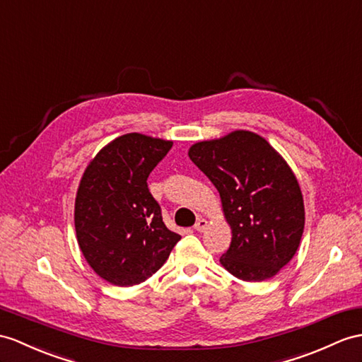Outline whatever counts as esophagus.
Here are the masks:
<instances>
[{"label": "esophagus", "mask_w": 362, "mask_h": 362, "mask_svg": "<svg viewBox=\"0 0 362 362\" xmlns=\"http://www.w3.org/2000/svg\"><path fill=\"white\" fill-rule=\"evenodd\" d=\"M206 227H207V219L199 218L198 221H197V224H195V230L197 232H204Z\"/></svg>", "instance_id": "esophagus-1"}]
</instances>
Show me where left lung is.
Returning <instances> with one entry per match:
<instances>
[{
  "label": "left lung",
  "instance_id": "8db88e82",
  "mask_svg": "<svg viewBox=\"0 0 362 362\" xmlns=\"http://www.w3.org/2000/svg\"><path fill=\"white\" fill-rule=\"evenodd\" d=\"M189 156L218 189L232 228L221 266L250 283L275 276L296 253L305 221L303 192L287 161L249 130L199 141Z\"/></svg>",
  "mask_w": 362,
  "mask_h": 362
}]
</instances>
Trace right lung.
<instances>
[{
	"instance_id": "right-lung-1",
	"label": "right lung",
	"mask_w": 362,
	"mask_h": 362,
	"mask_svg": "<svg viewBox=\"0 0 362 362\" xmlns=\"http://www.w3.org/2000/svg\"><path fill=\"white\" fill-rule=\"evenodd\" d=\"M173 141L143 134L115 138L92 158L75 198V230L86 261L118 287L141 284L181 240L163 223L147 178Z\"/></svg>"
}]
</instances>
